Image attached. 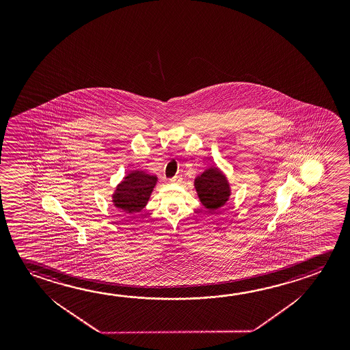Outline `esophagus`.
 I'll return each mask as SVG.
<instances>
[{
    "label": "esophagus",
    "instance_id": "obj_1",
    "mask_svg": "<svg viewBox=\"0 0 350 350\" xmlns=\"http://www.w3.org/2000/svg\"><path fill=\"white\" fill-rule=\"evenodd\" d=\"M170 182L173 184H180L183 182V178L180 177V176H176V177H173Z\"/></svg>",
    "mask_w": 350,
    "mask_h": 350
}]
</instances>
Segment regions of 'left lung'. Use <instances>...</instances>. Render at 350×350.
<instances>
[{
  "label": "left lung",
  "instance_id": "1",
  "mask_svg": "<svg viewBox=\"0 0 350 350\" xmlns=\"http://www.w3.org/2000/svg\"><path fill=\"white\" fill-rule=\"evenodd\" d=\"M198 198L207 211H216L230 199V180L217 166L207 167L194 179Z\"/></svg>",
  "mask_w": 350,
  "mask_h": 350
}]
</instances>
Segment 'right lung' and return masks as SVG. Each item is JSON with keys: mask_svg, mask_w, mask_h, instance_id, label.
<instances>
[{"mask_svg": "<svg viewBox=\"0 0 350 350\" xmlns=\"http://www.w3.org/2000/svg\"><path fill=\"white\" fill-rule=\"evenodd\" d=\"M159 178L155 174L134 170L123 177L111 194L112 204L118 211L138 213L148 205Z\"/></svg>", "mask_w": 350, "mask_h": 350, "instance_id": "right-lung-1", "label": "right lung"}]
</instances>
